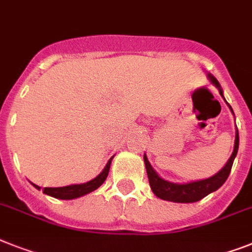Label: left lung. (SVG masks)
<instances>
[{"instance_id":"8db88e82","label":"left lung","mask_w":252,"mask_h":252,"mask_svg":"<svg viewBox=\"0 0 252 252\" xmlns=\"http://www.w3.org/2000/svg\"><path fill=\"white\" fill-rule=\"evenodd\" d=\"M210 82L215 85L218 87L220 95L223 96L225 100V97L223 95V90L220 86L219 81L216 80L213 74H207ZM226 103V100H225ZM228 104V103H226ZM230 112L233 113V109L228 104ZM234 116V113H233ZM238 145H240V136H238V130H236V139H234V148L232 152V156L229 157L228 162H226L224 167L220 170L219 172H216L215 175L210 176L207 179H202V180H197V182L190 183H183V184H178V183L167 182L165 179H162L161 176L155 171V168L152 167L149 163L147 155H144V163L145 168H147V174H148L149 186H151L152 192L155 193L156 196L165 201H170V202H178V203H192L197 202L199 199H202L210 193L215 192L220 187L223 186L225 180L228 179L230 174V168L233 165V161L236 158L237 152H238Z\"/></svg>"}]
</instances>
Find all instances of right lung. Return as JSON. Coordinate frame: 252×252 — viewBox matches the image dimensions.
I'll return each mask as SVG.
<instances>
[{
	"label": "right lung",
	"instance_id": "obj_1",
	"mask_svg": "<svg viewBox=\"0 0 252 252\" xmlns=\"http://www.w3.org/2000/svg\"><path fill=\"white\" fill-rule=\"evenodd\" d=\"M112 159H113V157L107 162V165L103 168V171L96 178H94L93 180H90V182L84 183V184H72V186L59 187V188H45L43 189V193L47 194V196H51L54 198L59 199H74L78 198V197L85 196V194H89V193L94 192L95 189L99 188L105 182L108 172H109V167H111ZM33 187L38 189V190L41 189L36 184H33Z\"/></svg>",
	"mask_w": 252,
	"mask_h": 252
}]
</instances>
